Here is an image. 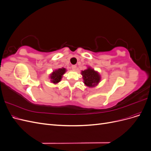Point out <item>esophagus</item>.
Wrapping results in <instances>:
<instances>
[{"label":"esophagus","mask_w":151,"mask_h":151,"mask_svg":"<svg viewBox=\"0 0 151 151\" xmlns=\"http://www.w3.org/2000/svg\"><path fill=\"white\" fill-rule=\"evenodd\" d=\"M71 68H72V70H76L77 66H76V65H72V66H71Z\"/></svg>","instance_id":"obj_1"}]
</instances>
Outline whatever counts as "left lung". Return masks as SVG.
Returning <instances> with one entry per match:
<instances>
[{
	"label": "left lung",
	"instance_id": "1",
	"mask_svg": "<svg viewBox=\"0 0 151 151\" xmlns=\"http://www.w3.org/2000/svg\"><path fill=\"white\" fill-rule=\"evenodd\" d=\"M81 74L83 76L84 84L89 88L96 86L101 80V76L98 72L91 67H88L86 70L82 71Z\"/></svg>",
	"mask_w": 151,
	"mask_h": 151
}]
</instances>
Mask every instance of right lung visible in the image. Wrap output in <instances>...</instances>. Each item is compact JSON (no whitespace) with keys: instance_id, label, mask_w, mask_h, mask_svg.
I'll use <instances>...</instances> for the list:
<instances>
[{"instance_id":"right-lung-1","label":"right lung","mask_w":151,"mask_h":151,"mask_svg":"<svg viewBox=\"0 0 151 151\" xmlns=\"http://www.w3.org/2000/svg\"><path fill=\"white\" fill-rule=\"evenodd\" d=\"M66 69L65 68H60L54 70L50 76L51 82L53 84H57L60 82L62 78V76L65 74Z\"/></svg>"}]
</instances>
